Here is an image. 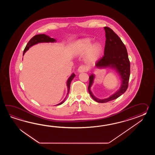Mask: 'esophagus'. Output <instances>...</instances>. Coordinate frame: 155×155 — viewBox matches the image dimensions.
Segmentation results:
<instances>
[{"instance_id":"1","label":"esophagus","mask_w":155,"mask_h":155,"mask_svg":"<svg viewBox=\"0 0 155 155\" xmlns=\"http://www.w3.org/2000/svg\"><path fill=\"white\" fill-rule=\"evenodd\" d=\"M89 70V68L87 66H85V65H81L79 66L78 69V71L79 73H82V72H86Z\"/></svg>"}]
</instances>
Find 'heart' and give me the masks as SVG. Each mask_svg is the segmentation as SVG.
Returning <instances> with one entry per match:
<instances>
[{"instance_id":"obj_1","label":"heart","mask_w":155,"mask_h":155,"mask_svg":"<svg viewBox=\"0 0 155 155\" xmlns=\"http://www.w3.org/2000/svg\"><path fill=\"white\" fill-rule=\"evenodd\" d=\"M90 38L79 40L75 44L74 54L75 55H82L85 54V59L89 64H95L99 60L102 52V45L100 43H92Z\"/></svg>"}]
</instances>
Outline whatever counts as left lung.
<instances>
[{
  "instance_id": "left-lung-1",
  "label": "left lung",
  "mask_w": 155,
  "mask_h": 155,
  "mask_svg": "<svg viewBox=\"0 0 155 155\" xmlns=\"http://www.w3.org/2000/svg\"><path fill=\"white\" fill-rule=\"evenodd\" d=\"M104 29L106 36L104 55L96 62L95 66L99 69L109 68L114 70L120 78L121 86L117 91L109 97L104 99H98L94 95L91 90L95 77L94 74H91L89 77L88 90L92 99L99 103L109 102L122 95L128 87L130 75V63L125 45L111 29L108 27H104Z\"/></svg>"
}]
</instances>
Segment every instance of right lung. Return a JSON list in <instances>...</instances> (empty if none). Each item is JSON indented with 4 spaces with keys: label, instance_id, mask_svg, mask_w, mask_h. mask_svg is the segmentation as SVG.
<instances>
[{
    "label": "right lung",
    "instance_id": "obj_1",
    "mask_svg": "<svg viewBox=\"0 0 155 155\" xmlns=\"http://www.w3.org/2000/svg\"><path fill=\"white\" fill-rule=\"evenodd\" d=\"M55 42H56V39H55L54 38H51L49 36L46 35L45 34H38V35H36L34 36L26 44V47H25V49L24 50L23 55L26 51H28V50L30 48H31V46H33L34 45H36V44H38V43H55ZM75 74L73 73L71 75V76H70L69 78L68 79L67 82H66V85H67V87H68V93H67L66 97H65V99H64L61 102L59 103V104H57L56 105H61L62 104L65 102V101L66 100V97H67V96H68L70 88V84H71V81L73 80V79L75 78Z\"/></svg>",
    "mask_w": 155,
    "mask_h": 155
}]
</instances>
